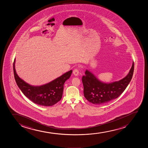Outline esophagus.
Masks as SVG:
<instances>
[{
    "label": "esophagus",
    "instance_id": "obj_1",
    "mask_svg": "<svg viewBox=\"0 0 148 148\" xmlns=\"http://www.w3.org/2000/svg\"><path fill=\"white\" fill-rule=\"evenodd\" d=\"M79 69H75L74 70H73V73L74 75H75V76H78L79 75Z\"/></svg>",
    "mask_w": 148,
    "mask_h": 148
}]
</instances>
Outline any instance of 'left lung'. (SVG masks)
I'll list each match as a JSON object with an SVG mask.
<instances>
[{"mask_svg": "<svg viewBox=\"0 0 148 148\" xmlns=\"http://www.w3.org/2000/svg\"><path fill=\"white\" fill-rule=\"evenodd\" d=\"M134 62L127 76L119 81L106 84L100 81L88 70L82 77L84 96L95 105H103L117 98L126 89L132 79Z\"/></svg>", "mask_w": 148, "mask_h": 148, "instance_id": "1", "label": "left lung"}]
</instances>
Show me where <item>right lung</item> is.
Wrapping results in <instances>:
<instances>
[{
	"instance_id": "obj_1",
	"label": "right lung",
	"mask_w": 148,
	"mask_h": 148,
	"mask_svg": "<svg viewBox=\"0 0 148 148\" xmlns=\"http://www.w3.org/2000/svg\"><path fill=\"white\" fill-rule=\"evenodd\" d=\"M14 62L15 59L13 63L14 79L18 88L26 97L34 103L47 107L53 106L61 100L64 84L70 78L72 70L48 84L40 86H33L25 83L18 76L14 68Z\"/></svg>"
}]
</instances>
